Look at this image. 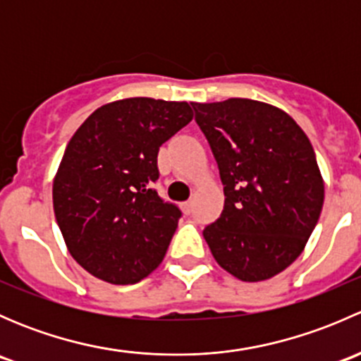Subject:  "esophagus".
<instances>
[{"label":"esophagus","mask_w":361,"mask_h":361,"mask_svg":"<svg viewBox=\"0 0 361 361\" xmlns=\"http://www.w3.org/2000/svg\"><path fill=\"white\" fill-rule=\"evenodd\" d=\"M183 211H185V214H190L192 211H194V201H187V202H183Z\"/></svg>","instance_id":"1"}]
</instances>
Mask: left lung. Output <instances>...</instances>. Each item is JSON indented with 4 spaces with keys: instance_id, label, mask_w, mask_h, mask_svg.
<instances>
[{
    "instance_id": "8db88e82",
    "label": "left lung",
    "mask_w": 361,
    "mask_h": 361,
    "mask_svg": "<svg viewBox=\"0 0 361 361\" xmlns=\"http://www.w3.org/2000/svg\"><path fill=\"white\" fill-rule=\"evenodd\" d=\"M224 183L220 218L202 231L214 260L241 281H264L302 253L325 185L297 122L253 99L192 103Z\"/></svg>"
}]
</instances>
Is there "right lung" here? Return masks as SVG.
Wrapping results in <instances>:
<instances>
[{"mask_svg":"<svg viewBox=\"0 0 361 361\" xmlns=\"http://www.w3.org/2000/svg\"><path fill=\"white\" fill-rule=\"evenodd\" d=\"M192 116L188 103L129 97L97 108L73 134L54 180V213L87 272L133 285L159 267L181 216L154 188L159 148Z\"/></svg>","mask_w":361,"mask_h":361,"instance_id":"obj_1","label":"right lung"}]
</instances>
